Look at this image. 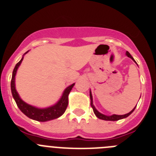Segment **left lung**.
<instances>
[{
  "label": "left lung",
  "instance_id": "8db88e82",
  "mask_svg": "<svg viewBox=\"0 0 156 156\" xmlns=\"http://www.w3.org/2000/svg\"><path fill=\"white\" fill-rule=\"evenodd\" d=\"M126 55H127V57L130 58L133 60V62H135V60L133 59V58L132 57L131 55L129 53L128 51L126 52ZM90 105H91L92 108H93V111L94 112L95 115L98 118V119H103V120H108V121H116V120H119V119H124V118H126L127 116H129L130 114L133 112V111H134L135 108L136 107H134V108H133V110H131V111L129 112V113L127 114H125V115H104V114H101V112H99L98 111L96 108H95V107L93 105V98H92V94H91V92L90 91Z\"/></svg>",
  "mask_w": 156,
  "mask_h": 156
}]
</instances>
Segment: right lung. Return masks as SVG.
I'll return each instance as SVG.
<instances>
[{
    "instance_id": "1",
    "label": "right lung",
    "mask_w": 156,
    "mask_h": 156,
    "mask_svg": "<svg viewBox=\"0 0 156 156\" xmlns=\"http://www.w3.org/2000/svg\"><path fill=\"white\" fill-rule=\"evenodd\" d=\"M27 52L28 51H27L25 54H27ZM23 60V58H22L21 60L15 66L13 73H12V81H11V90H12V96H13L14 99L16 101L19 109L21 110L23 113L27 116H28L29 118L34 119V120L40 121V122H46V121L52 120V119H57V118L61 116L64 113L67 106H68L69 94L70 93L72 88L73 87L75 83H73V84L66 88L64 92H63L60 100L55 105H54L51 107H48V108H38L34 107V106L30 105L23 101L20 98L19 94H18L17 90L16 89V84H15L16 72H17L18 68L19 67Z\"/></svg>"
}]
</instances>
